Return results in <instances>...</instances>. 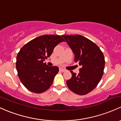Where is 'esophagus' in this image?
<instances>
[{"instance_id": "34e87169", "label": "esophagus", "mask_w": 121, "mask_h": 121, "mask_svg": "<svg viewBox=\"0 0 121 121\" xmlns=\"http://www.w3.org/2000/svg\"><path fill=\"white\" fill-rule=\"evenodd\" d=\"M60 71H61V72H65V71H66V69H64V68H60Z\"/></svg>"}]
</instances>
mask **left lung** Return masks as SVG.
Returning a JSON list of instances; mask_svg holds the SVG:
<instances>
[{
	"label": "left lung",
	"mask_w": 121,
	"mask_h": 121,
	"mask_svg": "<svg viewBox=\"0 0 121 121\" xmlns=\"http://www.w3.org/2000/svg\"><path fill=\"white\" fill-rule=\"evenodd\" d=\"M75 54V62L82 67L77 75L71 71L72 77L67 80L68 88L75 93L85 95L100 82L104 72L103 53L96 44L80 35H62Z\"/></svg>",
	"instance_id": "8db88e82"
}]
</instances>
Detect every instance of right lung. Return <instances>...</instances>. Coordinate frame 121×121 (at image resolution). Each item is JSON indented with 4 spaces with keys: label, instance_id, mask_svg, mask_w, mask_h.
<instances>
[{
    "label": "right lung",
    "instance_id": "add662e5",
    "mask_svg": "<svg viewBox=\"0 0 121 121\" xmlns=\"http://www.w3.org/2000/svg\"><path fill=\"white\" fill-rule=\"evenodd\" d=\"M62 42L64 39L59 35H44L32 39L20 49L16 69L20 81L28 90L40 93L50 87L59 68L48 66L43 61Z\"/></svg>",
    "mask_w": 121,
    "mask_h": 121
}]
</instances>
